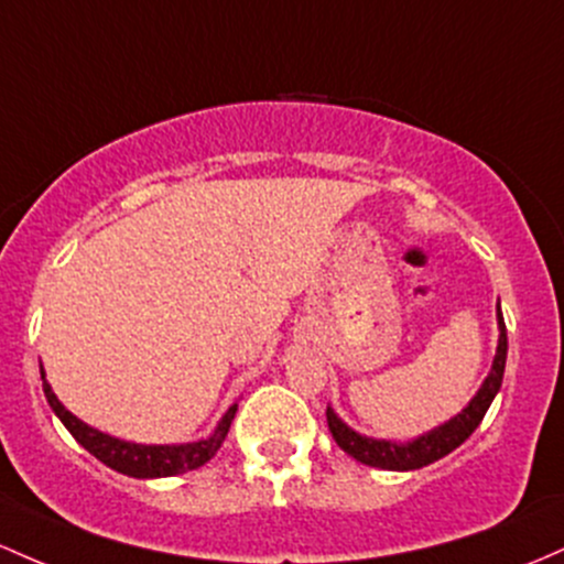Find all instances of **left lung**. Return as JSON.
I'll list each match as a JSON object with an SVG mask.
<instances>
[{
	"mask_svg": "<svg viewBox=\"0 0 564 564\" xmlns=\"http://www.w3.org/2000/svg\"><path fill=\"white\" fill-rule=\"evenodd\" d=\"M498 326H500V339H498V352H495L490 375H487V380L481 382L479 393L474 395L471 404H468L460 414H455L449 423L438 425L436 431L425 433V436L414 438V442L395 444V442H386V438L361 436V433L348 429V425H345L332 410H326V423H329L334 442H337L350 457H356L358 463H364V466L386 468V471H414V468H423L429 466V463L438 460V457L453 453V449L460 447V444L471 436L476 425L485 420L495 393L500 391V382H503L509 339H506V324H503V315H500V307H498Z\"/></svg>",
	"mask_w": 564,
	"mask_h": 564,
	"instance_id": "left-lung-1",
	"label": "left lung"
}]
</instances>
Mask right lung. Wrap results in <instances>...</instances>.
<instances>
[{
  "mask_svg": "<svg viewBox=\"0 0 564 564\" xmlns=\"http://www.w3.org/2000/svg\"><path fill=\"white\" fill-rule=\"evenodd\" d=\"M42 388H45V399L47 404L53 406V412L58 414L61 423L69 429V433L83 444L85 449L93 457L104 463V466L115 468V471L126 474V476H135V479H154V476H176L184 471H192V468L203 466L216 455V449L221 447L225 442L227 431H230L235 412H238V404H232L227 410L221 423L216 425V431L208 438L195 444H173V447H163V444H131V442H120V438L107 436V433L90 429L85 425L83 420H77L74 414L55 399L53 388L47 386L45 372H42Z\"/></svg>",
  "mask_w": 564,
  "mask_h": 564,
  "instance_id": "add662e5",
  "label": "right lung"
}]
</instances>
